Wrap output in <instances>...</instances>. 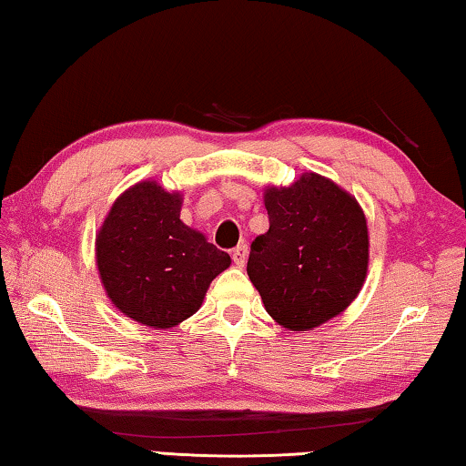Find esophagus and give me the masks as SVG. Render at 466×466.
Listing matches in <instances>:
<instances>
[{
	"instance_id": "esophagus-1",
	"label": "esophagus",
	"mask_w": 466,
	"mask_h": 466,
	"mask_svg": "<svg viewBox=\"0 0 466 466\" xmlns=\"http://www.w3.org/2000/svg\"><path fill=\"white\" fill-rule=\"evenodd\" d=\"M247 257H248V247H247V244H238V247L232 248V261H234V265L242 267L244 263H247Z\"/></svg>"
}]
</instances>
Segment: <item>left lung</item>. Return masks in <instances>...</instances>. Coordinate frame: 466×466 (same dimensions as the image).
Listing matches in <instances>:
<instances>
[{
	"mask_svg": "<svg viewBox=\"0 0 466 466\" xmlns=\"http://www.w3.org/2000/svg\"><path fill=\"white\" fill-rule=\"evenodd\" d=\"M269 230L250 244L247 273L265 310L289 330L341 314L364 286L368 226L356 197L314 172L265 191Z\"/></svg>",
	"mask_w": 466,
	"mask_h": 466,
	"instance_id": "1",
	"label": "left lung"
}]
</instances>
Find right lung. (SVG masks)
<instances>
[{"mask_svg": "<svg viewBox=\"0 0 466 466\" xmlns=\"http://www.w3.org/2000/svg\"><path fill=\"white\" fill-rule=\"evenodd\" d=\"M180 193L144 180L113 203L96 236L102 286L116 309L146 327L191 317L230 255L180 222Z\"/></svg>", "mask_w": 466, "mask_h": 466, "instance_id": "1", "label": "right lung"}]
</instances>
